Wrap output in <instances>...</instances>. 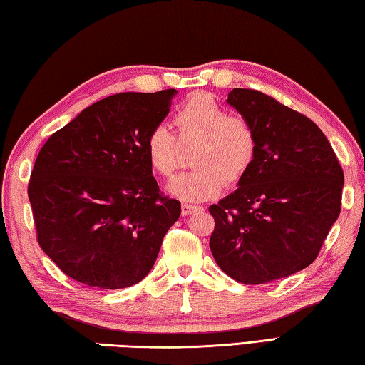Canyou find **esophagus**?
I'll list each match as a JSON object with an SVG mask.
<instances>
[{"mask_svg": "<svg viewBox=\"0 0 365 365\" xmlns=\"http://www.w3.org/2000/svg\"><path fill=\"white\" fill-rule=\"evenodd\" d=\"M181 210H182V215L187 216V215H192L195 212H200V210H203V208L199 205H192V203H182Z\"/></svg>", "mask_w": 365, "mask_h": 365, "instance_id": "obj_1", "label": "esophagus"}]
</instances>
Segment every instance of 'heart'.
<instances>
[{
  "label": "heart",
  "mask_w": 365,
  "mask_h": 365,
  "mask_svg": "<svg viewBox=\"0 0 365 365\" xmlns=\"http://www.w3.org/2000/svg\"><path fill=\"white\" fill-rule=\"evenodd\" d=\"M168 126H153L145 138V155L157 175L171 178L182 162V147H194L192 165L173 181L168 190L184 202H203L221 192L225 182L234 186L244 179L257 157L258 139L252 121L229 113L212 94L197 93L175 113Z\"/></svg>",
  "instance_id": "heart-1"
}]
</instances>
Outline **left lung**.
<instances>
[{"mask_svg": "<svg viewBox=\"0 0 365 365\" xmlns=\"http://www.w3.org/2000/svg\"><path fill=\"white\" fill-rule=\"evenodd\" d=\"M227 104L252 121L258 149L234 190L208 208L210 250L229 277L259 285L317 258L341 210L344 176L314 121L257 89L234 88Z\"/></svg>", "mask_w": 365, "mask_h": 365, "instance_id": "8db88e82", "label": "left lung"}]
</instances>
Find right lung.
Returning a JSON list of instances; mask_svg holds the SVG:
<instances>
[{"instance_id":"1","label":"right lung","mask_w":365,"mask_h":365,"mask_svg":"<svg viewBox=\"0 0 365 365\" xmlns=\"http://www.w3.org/2000/svg\"><path fill=\"white\" fill-rule=\"evenodd\" d=\"M176 89L118 93L51 134L29 181L36 240L68 277L115 290L143 280L181 203L160 192L145 138Z\"/></svg>"}]
</instances>
